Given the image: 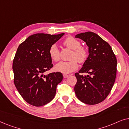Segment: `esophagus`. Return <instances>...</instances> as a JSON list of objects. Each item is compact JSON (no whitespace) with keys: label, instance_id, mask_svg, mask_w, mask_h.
<instances>
[{"label":"esophagus","instance_id":"obj_1","mask_svg":"<svg viewBox=\"0 0 129 129\" xmlns=\"http://www.w3.org/2000/svg\"><path fill=\"white\" fill-rule=\"evenodd\" d=\"M69 77V76L68 75H66V74H64V75H63V77H64V78H68V77Z\"/></svg>","mask_w":129,"mask_h":129}]
</instances>
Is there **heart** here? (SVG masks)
<instances>
[{
    "label": "heart",
    "mask_w": 129,
    "mask_h": 129,
    "mask_svg": "<svg viewBox=\"0 0 129 129\" xmlns=\"http://www.w3.org/2000/svg\"><path fill=\"white\" fill-rule=\"evenodd\" d=\"M63 45L68 48L72 50L70 59L69 61H61L54 66V70L56 72L64 74L70 73L75 71L78 68L79 63H82L86 61L87 57V50L83 46H81L80 41L73 37H68L63 41ZM49 54L50 59L53 61H57L60 58V52L56 44H53L49 49Z\"/></svg>",
    "instance_id": "obj_1"
}]
</instances>
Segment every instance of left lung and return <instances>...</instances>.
Instances as JSON below:
<instances>
[{
    "label": "left lung",
    "instance_id": "obj_1",
    "mask_svg": "<svg viewBox=\"0 0 129 129\" xmlns=\"http://www.w3.org/2000/svg\"><path fill=\"white\" fill-rule=\"evenodd\" d=\"M75 38L86 42L89 53L79 73H75V94L83 103L96 105L107 98L113 86L117 59L109 44L96 33L87 31L77 34ZM80 73L88 75H80Z\"/></svg>",
    "mask_w": 129,
    "mask_h": 129
}]
</instances>
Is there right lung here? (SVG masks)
Instances as JSON below:
<instances>
[{"label":"right lung","instance_id":"obj_1","mask_svg":"<svg viewBox=\"0 0 129 129\" xmlns=\"http://www.w3.org/2000/svg\"><path fill=\"white\" fill-rule=\"evenodd\" d=\"M64 35L36 33L28 37L17 49L12 67L14 83L21 96L30 105L42 106L54 98L57 85L63 80L62 74L44 73L53 67L49 54L50 46Z\"/></svg>","mask_w":129,"mask_h":129}]
</instances>
